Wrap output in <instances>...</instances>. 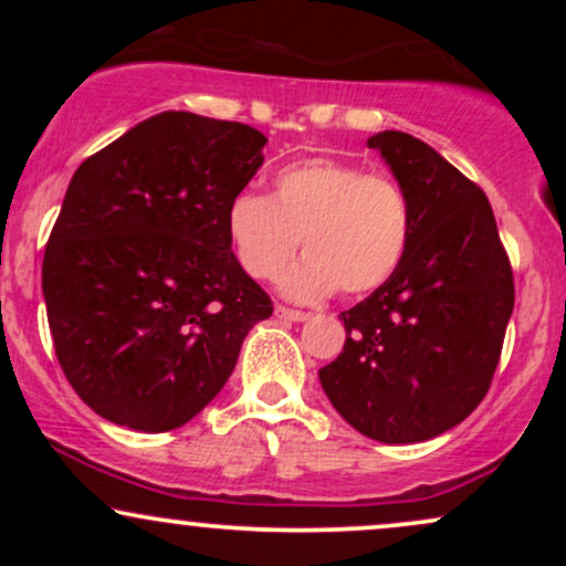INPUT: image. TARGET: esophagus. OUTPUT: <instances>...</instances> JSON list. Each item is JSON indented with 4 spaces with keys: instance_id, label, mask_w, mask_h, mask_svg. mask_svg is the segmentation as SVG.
<instances>
[{
    "instance_id": "34e87169",
    "label": "esophagus",
    "mask_w": 566,
    "mask_h": 566,
    "mask_svg": "<svg viewBox=\"0 0 566 566\" xmlns=\"http://www.w3.org/2000/svg\"><path fill=\"white\" fill-rule=\"evenodd\" d=\"M274 314L279 316V319H284V322H305V319H308V314H305V311L287 308V305H276Z\"/></svg>"
}]
</instances>
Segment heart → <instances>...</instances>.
<instances>
[{
  "mask_svg": "<svg viewBox=\"0 0 566 566\" xmlns=\"http://www.w3.org/2000/svg\"><path fill=\"white\" fill-rule=\"evenodd\" d=\"M226 233L244 274L261 282L282 274L303 242L305 258L282 279V292L311 303L337 287L365 295L386 284L407 255L412 212L388 175L305 159L279 170L271 197L239 191Z\"/></svg>",
  "mask_w": 566,
  "mask_h": 566,
  "instance_id": "obj_1",
  "label": "heart"
}]
</instances>
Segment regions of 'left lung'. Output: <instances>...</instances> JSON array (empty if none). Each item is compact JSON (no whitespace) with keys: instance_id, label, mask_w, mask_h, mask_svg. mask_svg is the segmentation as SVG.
<instances>
[{"instance_id":"8db88e82","label":"left lung","mask_w":566,"mask_h":566,"mask_svg":"<svg viewBox=\"0 0 566 566\" xmlns=\"http://www.w3.org/2000/svg\"><path fill=\"white\" fill-rule=\"evenodd\" d=\"M412 212L396 274L343 311L346 346L319 369L343 420L382 444L463 423L490 391L513 311V271L490 199L407 133L373 135Z\"/></svg>"}]
</instances>
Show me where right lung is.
I'll use <instances>...</instances> for the list:
<instances>
[{
	"instance_id": "right-lung-1",
	"label": "right lung",
	"mask_w": 566,
	"mask_h": 566,
	"mask_svg": "<svg viewBox=\"0 0 566 566\" xmlns=\"http://www.w3.org/2000/svg\"><path fill=\"white\" fill-rule=\"evenodd\" d=\"M265 143L242 122L165 112L71 178L42 292L63 375L101 418L148 433L188 423L274 311L226 233Z\"/></svg>"
}]
</instances>
